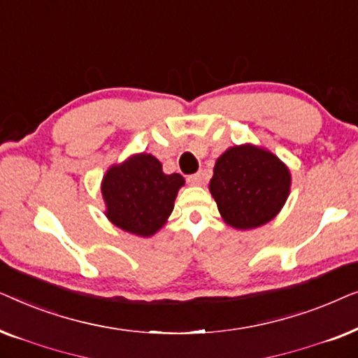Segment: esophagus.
I'll return each instance as SVG.
<instances>
[{
  "label": "esophagus",
  "instance_id": "obj_1",
  "mask_svg": "<svg viewBox=\"0 0 358 358\" xmlns=\"http://www.w3.org/2000/svg\"><path fill=\"white\" fill-rule=\"evenodd\" d=\"M187 182H189V185H200V184H202V174L197 173L194 176H189Z\"/></svg>",
  "mask_w": 358,
  "mask_h": 358
}]
</instances>
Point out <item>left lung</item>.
<instances>
[{
  "instance_id": "obj_1",
  "label": "left lung",
  "mask_w": 358,
  "mask_h": 358,
  "mask_svg": "<svg viewBox=\"0 0 358 358\" xmlns=\"http://www.w3.org/2000/svg\"><path fill=\"white\" fill-rule=\"evenodd\" d=\"M290 184V171L275 155L248 143L220 156L208 189L229 227L252 229L275 218Z\"/></svg>"
}]
</instances>
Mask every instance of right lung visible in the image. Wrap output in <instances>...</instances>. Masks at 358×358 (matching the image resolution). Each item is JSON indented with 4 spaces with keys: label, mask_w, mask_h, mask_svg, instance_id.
Segmentation results:
<instances>
[{
    "label": "right lung",
    "mask_w": 358,
    "mask_h": 358,
    "mask_svg": "<svg viewBox=\"0 0 358 358\" xmlns=\"http://www.w3.org/2000/svg\"><path fill=\"white\" fill-rule=\"evenodd\" d=\"M178 173L164 174L153 155H134L109 168L101 184L106 217L115 227L136 236H153L168 222L178 190L184 185Z\"/></svg>",
    "instance_id": "add662e5"
}]
</instances>
